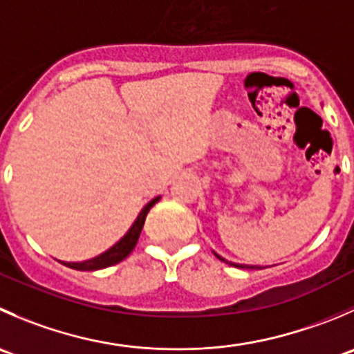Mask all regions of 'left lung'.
<instances>
[{
	"instance_id": "8db88e82",
	"label": "left lung",
	"mask_w": 354,
	"mask_h": 354,
	"mask_svg": "<svg viewBox=\"0 0 354 354\" xmlns=\"http://www.w3.org/2000/svg\"><path fill=\"white\" fill-rule=\"evenodd\" d=\"M216 254V252H214ZM216 257H218V259H221V261H225V263H228V264H232V266H236V268H247V270H256L257 266H249V264H236V263H230V261H226L225 257H221L219 256V254H216Z\"/></svg>"
}]
</instances>
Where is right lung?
I'll return each mask as SVG.
<instances>
[{"label": "right lung", "instance_id": "obj_1", "mask_svg": "<svg viewBox=\"0 0 354 354\" xmlns=\"http://www.w3.org/2000/svg\"><path fill=\"white\" fill-rule=\"evenodd\" d=\"M159 198L160 197L152 198V201L140 211L138 218L135 219V223H133L131 228L128 230V233H126L118 243H114L111 249H107L105 252H102L100 256L93 257V259L81 261V263H67V261H64L65 266H68V268L72 270H79V272H95V270L107 268V266H112V264H118L121 263L122 259H126V257L131 254V250L135 249L136 242H138L140 233H142L143 225H145L147 214H149V211L152 209V205H156V202H159Z\"/></svg>", "mask_w": 354, "mask_h": 354}]
</instances>
